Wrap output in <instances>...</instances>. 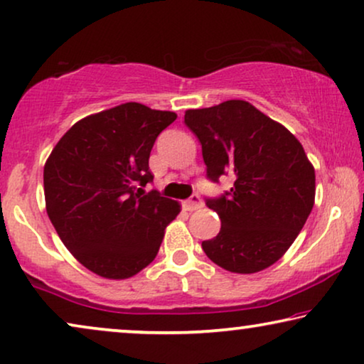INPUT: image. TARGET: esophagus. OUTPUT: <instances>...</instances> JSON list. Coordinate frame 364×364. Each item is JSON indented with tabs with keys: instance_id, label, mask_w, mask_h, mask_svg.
<instances>
[{
	"instance_id": "34e87169",
	"label": "esophagus",
	"mask_w": 364,
	"mask_h": 364,
	"mask_svg": "<svg viewBox=\"0 0 364 364\" xmlns=\"http://www.w3.org/2000/svg\"><path fill=\"white\" fill-rule=\"evenodd\" d=\"M202 207V200H200V196L198 193H193L191 198H187L186 202H183V208L188 212H193L197 210V208Z\"/></svg>"
}]
</instances>
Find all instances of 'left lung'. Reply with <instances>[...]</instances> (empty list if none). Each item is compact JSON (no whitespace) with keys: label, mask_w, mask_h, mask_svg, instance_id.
<instances>
[{"label":"left lung","mask_w":364,"mask_h":364,"mask_svg":"<svg viewBox=\"0 0 364 364\" xmlns=\"http://www.w3.org/2000/svg\"><path fill=\"white\" fill-rule=\"evenodd\" d=\"M186 124L202 144L207 177L230 172V192L207 198L220 232L202 242L223 270L257 273L280 260L315 203V167L300 141L250 102L232 99L186 111Z\"/></svg>","instance_id":"obj_1"}]
</instances>
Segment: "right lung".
<instances>
[{
    "label": "right lung",
    "instance_id": "1",
    "mask_svg": "<svg viewBox=\"0 0 364 364\" xmlns=\"http://www.w3.org/2000/svg\"><path fill=\"white\" fill-rule=\"evenodd\" d=\"M176 112L126 102L81 119L44 164L49 220L76 260L96 275L126 280L161 248L181 203L146 192L149 157Z\"/></svg>",
    "mask_w": 364,
    "mask_h": 364
}]
</instances>
